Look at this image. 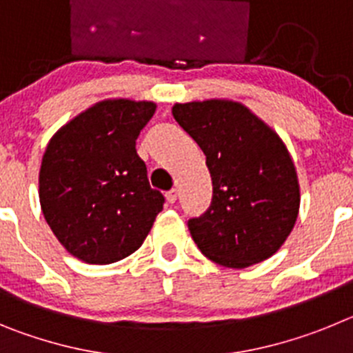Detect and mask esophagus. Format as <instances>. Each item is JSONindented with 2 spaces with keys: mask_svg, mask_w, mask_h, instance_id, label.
I'll return each mask as SVG.
<instances>
[{
  "mask_svg": "<svg viewBox=\"0 0 353 353\" xmlns=\"http://www.w3.org/2000/svg\"><path fill=\"white\" fill-rule=\"evenodd\" d=\"M166 201L168 203H174L176 201V189H171L166 192Z\"/></svg>",
  "mask_w": 353,
  "mask_h": 353,
  "instance_id": "34e87169",
  "label": "esophagus"
}]
</instances>
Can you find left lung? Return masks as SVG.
I'll return each instance as SVG.
<instances>
[{"label":"left lung","mask_w":353,"mask_h":353,"mask_svg":"<svg viewBox=\"0 0 353 353\" xmlns=\"http://www.w3.org/2000/svg\"><path fill=\"white\" fill-rule=\"evenodd\" d=\"M171 113L207 155L214 183L210 208L189 221L199 251L228 269L272 256L301 207L297 170L279 134L230 99L174 104Z\"/></svg>","instance_id":"1"}]
</instances>
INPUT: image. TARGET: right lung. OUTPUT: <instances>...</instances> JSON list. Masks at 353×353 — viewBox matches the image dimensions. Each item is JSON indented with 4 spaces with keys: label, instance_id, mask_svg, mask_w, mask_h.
<instances>
[{
    "label": "right lung",
    "instance_id": "add662e5",
    "mask_svg": "<svg viewBox=\"0 0 353 353\" xmlns=\"http://www.w3.org/2000/svg\"><path fill=\"white\" fill-rule=\"evenodd\" d=\"M157 104L105 99L49 139L39 173L42 214L61 245L90 265L138 251L164 198L152 189L136 139Z\"/></svg>",
    "mask_w": 353,
    "mask_h": 353
}]
</instances>
